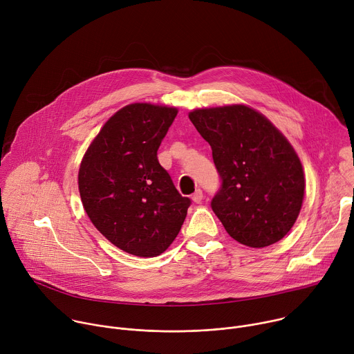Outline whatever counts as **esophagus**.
Masks as SVG:
<instances>
[{"label":"esophagus","instance_id":"obj_1","mask_svg":"<svg viewBox=\"0 0 354 354\" xmlns=\"http://www.w3.org/2000/svg\"><path fill=\"white\" fill-rule=\"evenodd\" d=\"M192 200L194 201V203H201V200H203V192H201L200 189H197V190L192 194Z\"/></svg>","mask_w":354,"mask_h":354}]
</instances>
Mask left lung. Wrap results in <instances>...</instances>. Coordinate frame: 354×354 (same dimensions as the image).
Masks as SVG:
<instances>
[{
	"instance_id": "8db88e82",
	"label": "left lung",
	"mask_w": 354,
	"mask_h": 354,
	"mask_svg": "<svg viewBox=\"0 0 354 354\" xmlns=\"http://www.w3.org/2000/svg\"><path fill=\"white\" fill-rule=\"evenodd\" d=\"M213 149L221 187L212 209L239 243L265 248L294 225L304 198V171L287 138L245 105L189 113Z\"/></svg>"
}]
</instances>
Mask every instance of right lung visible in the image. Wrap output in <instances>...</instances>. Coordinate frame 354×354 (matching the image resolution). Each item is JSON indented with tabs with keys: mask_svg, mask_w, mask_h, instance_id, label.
<instances>
[{
	"mask_svg": "<svg viewBox=\"0 0 354 354\" xmlns=\"http://www.w3.org/2000/svg\"><path fill=\"white\" fill-rule=\"evenodd\" d=\"M176 115V108L151 104L122 108L100 129L80 165L78 189L89 220L130 255H161L190 206L157 157Z\"/></svg>",
	"mask_w": 354,
	"mask_h": 354,
	"instance_id": "1",
	"label": "right lung"
}]
</instances>
